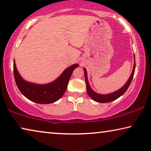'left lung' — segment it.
I'll list each match as a JSON object with an SVG mask.
<instances>
[{
    "instance_id": "1",
    "label": "left lung",
    "mask_w": 151,
    "mask_h": 151,
    "mask_svg": "<svg viewBox=\"0 0 151 151\" xmlns=\"http://www.w3.org/2000/svg\"><path fill=\"white\" fill-rule=\"evenodd\" d=\"M134 67L133 70L132 72L131 75L129 77L128 80L127 82L126 83V84L124 85L122 87L119 88V89L113 93H108V94H99V93H97L95 92L92 89V88L89 85V83H88V78H87V70L84 68V72H85V83H86V86H87V92L88 93V96H89L93 101L99 102V103H108L110 101H114V100L118 99V97L122 96L124 93H125L130 86V83L132 82V80L135 71V56L134 55Z\"/></svg>"
}]
</instances>
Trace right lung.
Instances as JSON below:
<instances>
[{
  "label": "right lung",
  "mask_w": 151,
  "mask_h": 151,
  "mask_svg": "<svg viewBox=\"0 0 151 151\" xmlns=\"http://www.w3.org/2000/svg\"><path fill=\"white\" fill-rule=\"evenodd\" d=\"M78 64L70 66L56 79L47 84H36L25 81L17 69L13 61V73L16 85L21 93L30 101L40 104H49L58 101L65 93L68 81Z\"/></svg>",
  "instance_id": "1"
}]
</instances>
